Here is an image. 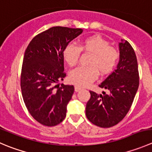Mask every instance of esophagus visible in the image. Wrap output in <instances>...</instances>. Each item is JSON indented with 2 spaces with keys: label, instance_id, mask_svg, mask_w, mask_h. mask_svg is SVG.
<instances>
[{
  "label": "esophagus",
  "instance_id": "34e87169",
  "mask_svg": "<svg viewBox=\"0 0 152 152\" xmlns=\"http://www.w3.org/2000/svg\"><path fill=\"white\" fill-rule=\"evenodd\" d=\"M81 90H82V88H79V86H75V91H76V92H79V91H80Z\"/></svg>",
  "mask_w": 152,
  "mask_h": 152
}]
</instances>
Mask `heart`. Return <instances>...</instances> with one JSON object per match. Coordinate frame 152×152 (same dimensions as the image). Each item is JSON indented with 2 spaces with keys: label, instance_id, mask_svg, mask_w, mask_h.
<instances>
[{
  "label": "heart",
  "instance_id": "obj_1",
  "mask_svg": "<svg viewBox=\"0 0 152 152\" xmlns=\"http://www.w3.org/2000/svg\"><path fill=\"white\" fill-rule=\"evenodd\" d=\"M81 51L91 54L87 67H79L72 70L69 79L79 87H85L94 82L99 73L106 76L115 68L119 53L115 48L109 46L108 42L99 35H91L82 40L79 48L68 45L64 50L63 57L70 67L76 65L79 61Z\"/></svg>",
  "mask_w": 152,
  "mask_h": 152
}]
</instances>
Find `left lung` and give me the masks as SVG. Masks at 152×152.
I'll use <instances>...</instances> for the list:
<instances>
[{
	"label": "left lung",
	"mask_w": 152,
	"mask_h": 152,
	"mask_svg": "<svg viewBox=\"0 0 152 152\" xmlns=\"http://www.w3.org/2000/svg\"><path fill=\"white\" fill-rule=\"evenodd\" d=\"M119 48L120 61L117 69L99 85L109 94L90 91L91 98L86 104L87 118L101 128L112 127L126 117L139 87L137 60L133 48L122 39Z\"/></svg>",
	"instance_id": "left-lung-1"
}]
</instances>
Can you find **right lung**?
<instances>
[{
  "instance_id": "obj_1",
  "label": "right lung",
  "mask_w": 152,
  "mask_h": 152,
  "mask_svg": "<svg viewBox=\"0 0 152 152\" xmlns=\"http://www.w3.org/2000/svg\"><path fill=\"white\" fill-rule=\"evenodd\" d=\"M82 29L53 26L37 35L23 56L20 88L23 101L32 117L45 126L64 120L73 85L59 86L66 76L63 52Z\"/></svg>"
}]
</instances>
